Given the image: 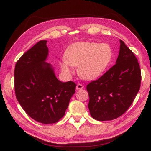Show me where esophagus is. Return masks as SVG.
Segmentation results:
<instances>
[{
    "instance_id": "obj_1",
    "label": "esophagus",
    "mask_w": 151,
    "mask_h": 151,
    "mask_svg": "<svg viewBox=\"0 0 151 151\" xmlns=\"http://www.w3.org/2000/svg\"><path fill=\"white\" fill-rule=\"evenodd\" d=\"M84 88V86H83L82 84H81V83H78L77 85H76V90H82L83 88Z\"/></svg>"
}]
</instances>
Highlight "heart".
I'll return each mask as SVG.
<instances>
[{"label":"heart","instance_id":"1","mask_svg":"<svg viewBox=\"0 0 151 151\" xmlns=\"http://www.w3.org/2000/svg\"><path fill=\"white\" fill-rule=\"evenodd\" d=\"M112 58L113 51L107 44L78 42L67 50V61L61 63V69L64 73L70 74L72 72L70 65L78 66V73L81 77L86 80H93L107 70Z\"/></svg>","mask_w":151,"mask_h":151}]
</instances>
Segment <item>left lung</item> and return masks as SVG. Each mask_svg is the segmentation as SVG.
Listing matches in <instances>:
<instances>
[{
  "mask_svg": "<svg viewBox=\"0 0 151 151\" xmlns=\"http://www.w3.org/2000/svg\"><path fill=\"white\" fill-rule=\"evenodd\" d=\"M116 64L87 86L90 115L99 121L111 120L124 114L138 93L141 70L136 57L120 40Z\"/></svg>",
  "mask_w": 151,
  "mask_h": 151,
  "instance_id": "left-lung-1",
  "label": "left lung"
}]
</instances>
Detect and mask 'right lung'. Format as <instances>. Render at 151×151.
Returning a JSON list of instances; mask_svg holds the SVG:
<instances>
[{
    "label": "right lung",
    "instance_id": "right-lung-1",
    "mask_svg": "<svg viewBox=\"0 0 151 151\" xmlns=\"http://www.w3.org/2000/svg\"><path fill=\"white\" fill-rule=\"evenodd\" d=\"M46 40L38 42L18 59L15 66L14 88L18 103L31 118L52 124L65 115L76 84L57 79L51 64L46 62Z\"/></svg>",
    "mask_w": 151,
    "mask_h": 151
}]
</instances>
